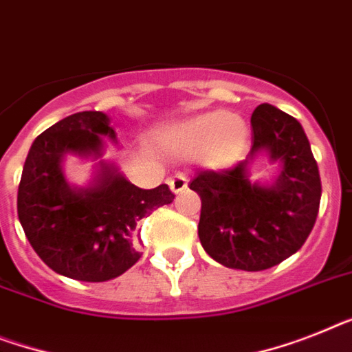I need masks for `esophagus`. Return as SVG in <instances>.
I'll list each match as a JSON object with an SVG mask.
<instances>
[{
	"instance_id": "1",
	"label": "esophagus",
	"mask_w": 352,
	"mask_h": 352,
	"mask_svg": "<svg viewBox=\"0 0 352 352\" xmlns=\"http://www.w3.org/2000/svg\"><path fill=\"white\" fill-rule=\"evenodd\" d=\"M169 187L174 194L183 192V190L187 188V178H185L183 174H176L174 178L169 179Z\"/></svg>"
}]
</instances>
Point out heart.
Segmentation results:
<instances>
[{"label": "heart", "instance_id": "heart-1", "mask_svg": "<svg viewBox=\"0 0 352 352\" xmlns=\"http://www.w3.org/2000/svg\"><path fill=\"white\" fill-rule=\"evenodd\" d=\"M179 149L199 153L210 169H226L243 156L248 144V126L237 115L212 109L187 118L169 135Z\"/></svg>", "mask_w": 352, "mask_h": 352}]
</instances>
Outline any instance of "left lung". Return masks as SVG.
Returning <instances> with one entry per match:
<instances>
[{"label": "left lung", "mask_w": 352, "mask_h": 352, "mask_svg": "<svg viewBox=\"0 0 352 352\" xmlns=\"http://www.w3.org/2000/svg\"><path fill=\"white\" fill-rule=\"evenodd\" d=\"M254 145L246 160L225 170H203L188 187L201 197L197 235L226 268L261 272L283 263L306 243L320 207L322 183L300 122L272 104L252 113ZM259 152L281 165L272 186L249 182Z\"/></svg>", "instance_id": "1"}]
</instances>
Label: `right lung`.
<instances>
[{"label":"right lung","mask_w":352,"mask_h":352,"mask_svg":"<svg viewBox=\"0 0 352 352\" xmlns=\"http://www.w3.org/2000/svg\"><path fill=\"white\" fill-rule=\"evenodd\" d=\"M102 136L117 142L102 111L75 113L48 127L28 151L17 190L19 223L41 261L55 274L84 283L127 272L140 259L138 221L174 199L167 185L138 188L106 162H98L88 187L69 185L65 156L100 158Z\"/></svg>","instance_id":"right-lung-1"}]
</instances>
